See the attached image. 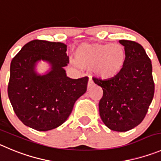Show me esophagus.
<instances>
[{"label": "esophagus", "instance_id": "esophagus-1", "mask_svg": "<svg viewBox=\"0 0 161 161\" xmlns=\"http://www.w3.org/2000/svg\"><path fill=\"white\" fill-rule=\"evenodd\" d=\"M94 86V82H93V80H92V79H91V78H90V79H89V82H88V84H87V89H88V90L91 89V88H92L93 86Z\"/></svg>", "mask_w": 161, "mask_h": 161}]
</instances>
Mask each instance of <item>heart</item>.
<instances>
[{"label":"heart","instance_id":"obj_1","mask_svg":"<svg viewBox=\"0 0 161 161\" xmlns=\"http://www.w3.org/2000/svg\"><path fill=\"white\" fill-rule=\"evenodd\" d=\"M78 64L85 68L93 67L96 75L103 79H111L122 70L126 52L121 44L83 43L75 52Z\"/></svg>","mask_w":161,"mask_h":161}]
</instances>
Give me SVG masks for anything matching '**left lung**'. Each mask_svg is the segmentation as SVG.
Listing matches in <instances>:
<instances>
[{"label": "left lung", "mask_w": 161, "mask_h": 161, "mask_svg": "<svg viewBox=\"0 0 161 161\" xmlns=\"http://www.w3.org/2000/svg\"><path fill=\"white\" fill-rule=\"evenodd\" d=\"M126 58L122 70L108 79L93 78L103 90L99 114L111 130L126 132L143 121L154 96L152 62L143 47L131 40H121Z\"/></svg>", "instance_id": "obj_1"}]
</instances>
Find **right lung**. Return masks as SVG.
<instances>
[{
    "label": "right lung",
    "instance_id": "right-lung-1",
    "mask_svg": "<svg viewBox=\"0 0 161 161\" xmlns=\"http://www.w3.org/2000/svg\"><path fill=\"white\" fill-rule=\"evenodd\" d=\"M67 45L35 40L25 45L10 65L8 94L20 121L37 131H47L65 122L78 99L86 93L88 77H67ZM47 62L45 74L36 71L39 62Z\"/></svg>",
    "mask_w": 161,
    "mask_h": 161
}]
</instances>
